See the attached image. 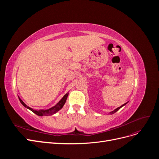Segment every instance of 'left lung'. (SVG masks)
Returning a JSON list of instances; mask_svg holds the SVG:
<instances>
[{
	"mask_svg": "<svg viewBox=\"0 0 159 159\" xmlns=\"http://www.w3.org/2000/svg\"><path fill=\"white\" fill-rule=\"evenodd\" d=\"M128 102H127V103H125V104H123V105H121V106H120V107H117V109H114L113 111H111V112H109V114H111V115H112V114H113V113H115V112H117V111L119 110V109H121L122 107H123L124 106V105H125Z\"/></svg>",
	"mask_w": 159,
	"mask_h": 159,
	"instance_id": "left-lung-1",
	"label": "left lung"
}]
</instances>
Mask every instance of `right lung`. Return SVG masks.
Masks as SVG:
<instances>
[{"label": "right lung", "instance_id": "add662e5", "mask_svg": "<svg viewBox=\"0 0 159 159\" xmlns=\"http://www.w3.org/2000/svg\"><path fill=\"white\" fill-rule=\"evenodd\" d=\"M69 95V92L67 93L63 98H62L60 101L58 103H57L54 106L52 107L50 109H40V110H35L34 109L30 107H28V105L24 103L23 101L18 97V99L19 101H20V102L21 103V104L23 105L24 107L27 108L28 109H30V111H32L33 113H34L35 114H36L37 115H38V116H48V115H52L55 114L56 113H57V111H59L63 107V106L64 105L66 102V99L67 98H68V96Z\"/></svg>", "mask_w": 159, "mask_h": 159}]
</instances>
